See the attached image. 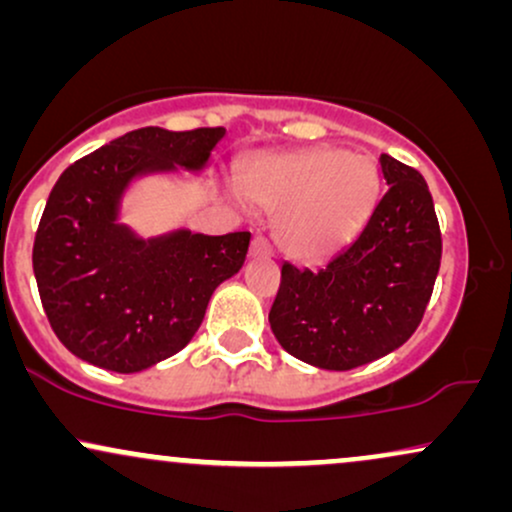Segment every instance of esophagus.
I'll list each match as a JSON object with an SVG mask.
<instances>
[{
    "instance_id": "obj_1",
    "label": "esophagus",
    "mask_w": 512,
    "mask_h": 512,
    "mask_svg": "<svg viewBox=\"0 0 512 512\" xmlns=\"http://www.w3.org/2000/svg\"><path fill=\"white\" fill-rule=\"evenodd\" d=\"M250 255H252V257H269V255H272V248H269L267 238L257 236L255 240H252V245H250Z\"/></svg>"
}]
</instances>
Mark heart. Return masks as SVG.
I'll return each mask as SVG.
<instances>
[{
  "instance_id": "b5f03b06",
  "label": "heart",
  "mask_w": 512,
  "mask_h": 512,
  "mask_svg": "<svg viewBox=\"0 0 512 512\" xmlns=\"http://www.w3.org/2000/svg\"><path fill=\"white\" fill-rule=\"evenodd\" d=\"M240 185L255 207L276 214L281 252L315 264L363 231L380 197V168L370 154L315 146L250 158Z\"/></svg>"
}]
</instances>
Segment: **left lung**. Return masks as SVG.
<instances>
[{
	"instance_id": "obj_1",
	"label": "left lung",
	"mask_w": 512,
	"mask_h": 512,
	"mask_svg": "<svg viewBox=\"0 0 512 512\" xmlns=\"http://www.w3.org/2000/svg\"><path fill=\"white\" fill-rule=\"evenodd\" d=\"M387 192L354 243L320 272L284 262L269 310L276 342L322 370L399 349L419 327L440 269V228L419 170L383 154Z\"/></svg>"
}]
</instances>
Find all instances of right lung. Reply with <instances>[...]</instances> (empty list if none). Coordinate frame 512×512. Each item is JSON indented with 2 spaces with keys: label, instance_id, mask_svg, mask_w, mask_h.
<instances>
[{
  "label": "right lung",
  "instance_id": "1",
  "mask_svg": "<svg viewBox=\"0 0 512 512\" xmlns=\"http://www.w3.org/2000/svg\"><path fill=\"white\" fill-rule=\"evenodd\" d=\"M223 127H144L69 166L52 187L33 245L40 301L57 339L91 366L139 373L185 349L211 293L245 264L250 233L173 228L139 236L122 223L144 178L202 175Z\"/></svg>",
  "mask_w": 512,
  "mask_h": 512
}]
</instances>
